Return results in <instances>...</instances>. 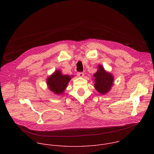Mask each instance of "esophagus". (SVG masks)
Returning a JSON list of instances; mask_svg holds the SVG:
<instances>
[{
    "label": "esophagus",
    "mask_w": 154,
    "mask_h": 154,
    "mask_svg": "<svg viewBox=\"0 0 154 154\" xmlns=\"http://www.w3.org/2000/svg\"><path fill=\"white\" fill-rule=\"evenodd\" d=\"M77 75L79 77H83L84 76V73L83 72H78Z\"/></svg>",
    "instance_id": "34e87169"
}]
</instances>
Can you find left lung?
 I'll return each mask as SVG.
<instances>
[{
    "mask_svg": "<svg viewBox=\"0 0 154 154\" xmlns=\"http://www.w3.org/2000/svg\"><path fill=\"white\" fill-rule=\"evenodd\" d=\"M97 71L94 74V88L99 93L105 94L110 91L114 82L113 75L106 71L100 64L98 65Z\"/></svg>",
    "mask_w": 154,
    "mask_h": 154,
    "instance_id": "8db88e82",
    "label": "left lung"
}]
</instances>
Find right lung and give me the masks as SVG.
Listing matches in <instances>:
<instances>
[{"label": "right lung", "mask_w": 154, "mask_h": 154, "mask_svg": "<svg viewBox=\"0 0 154 154\" xmlns=\"http://www.w3.org/2000/svg\"><path fill=\"white\" fill-rule=\"evenodd\" d=\"M72 77L73 75H63L61 71L55 70L46 80L48 88L55 94H63Z\"/></svg>", "instance_id": "right-lung-1"}]
</instances>
